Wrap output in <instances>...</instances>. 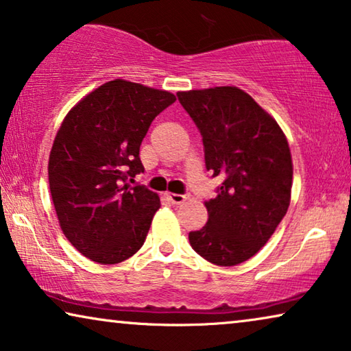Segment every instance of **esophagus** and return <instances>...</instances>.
<instances>
[{
    "label": "esophagus",
    "mask_w": 351,
    "mask_h": 351,
    "mask_svg": "<svg viewBox=\"0 0 351 351\" xmlns=\"http://www.w3.org/2000/svg\"><path fill=\"white\" fill-rule=\"evenodd\" d=\"M167 197H169V201L172 204H184V202L188 199V195H177V193H166Z\"/></svg>",
    "instance_id": "obj_1"
}]
</instances>
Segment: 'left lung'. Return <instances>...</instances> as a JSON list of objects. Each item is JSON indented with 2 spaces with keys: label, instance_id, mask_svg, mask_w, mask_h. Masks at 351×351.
<instances>
[{
  "label": "left lung",
  "instance_id": "1",
  "mask_svg": "<svg viewBox=\"0 0 351 351\" xmlns=\"http://www.w3.org/2000/svg\"><path fill=\"white\" fill-rule=\"evenodd\" d=\"M180 104L202 134L206 167L221 177L204 206L209 220L188 234L197 255L237 266L256 255L291 201V152L276 119L245 91L225 85L179 91Z\"/></svg>",
  "mask_w": 351,
  "mask_h": 351
}]
</instances>
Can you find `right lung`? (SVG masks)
<instances>
[{
	"instance_id": "1",
	"label": "right lung",
	"mask_w": 351,
	"mask_h": 351,
	"mask_svg": "<svg viewBox=\"0 0 351 351\" xmlns=\"http://www.w3.org/2000/svg\"><path fill=\"white\" fill-rule=\"evenodd\" d=\"M171 91L125 79L84 96L60 125L49 156V186L60 228L88 260L117 264L144 243L160 197L133 186L144 171L142 139L171 106Z\"/></svg>"
}]
</instances>
